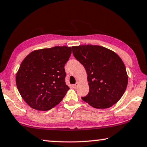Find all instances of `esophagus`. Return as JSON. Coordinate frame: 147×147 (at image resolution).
Listing matches in <instances>:
<instances>
[{
    "mask_svg": "<svg viewBox=\"0 0 147 147\" xmlns=\"http://www.w3.org/2000/svg\"><path fill=\"white\" fill-rule=\"evenodd\" d=\"M78 85H79V83L77 82L76 83V84L74 85V88H77V87L78 86Z\"/></svg>",
    "mask_w": 147,
    "mask_h": 147,
    "instance_id": "obj_1",
    "label": "esophagus"
}]
</instances>
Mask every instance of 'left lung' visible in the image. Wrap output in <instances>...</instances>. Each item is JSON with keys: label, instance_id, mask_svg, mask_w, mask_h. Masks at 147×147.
Instances as JSON below:
<instances>
[{"label": "left lung", "instance_id": "left-lung-1", "mask_svg": "<svg viewBox=\"0 0 147 147\" xmlns=\"http://www.w3.org/2000/svg\"><path fill=\"white\" fill-rule=\"evenodd\" d=\"M74 57L88 74L89 91L83 101L96 109H107L115 104L128 84L125 65L113 51L101 46H72Z\"/></svg>", "mask_w": 147, "mask_h": 147}]
</instances>
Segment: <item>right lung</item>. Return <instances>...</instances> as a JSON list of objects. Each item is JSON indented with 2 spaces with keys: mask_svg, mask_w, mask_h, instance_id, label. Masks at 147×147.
<instances>
[{
  "mask_svg": "<svg viewBox=\"0 0 147 147\" xmlns=\"http://www.w3.org/2000/svg\"><path fill=\"white\" fill-rule=\"evenodd\" d=\"M71 54L68 46L34 50L24 59L16 75L21 97L30 107L48 111L58 105L69 88L64 65Z\"/></svg>",
  "mask_w": 147,
  "mask_h": 147,
  "instance_id": "1",
  "label": "right lung"
}]
</instances>
